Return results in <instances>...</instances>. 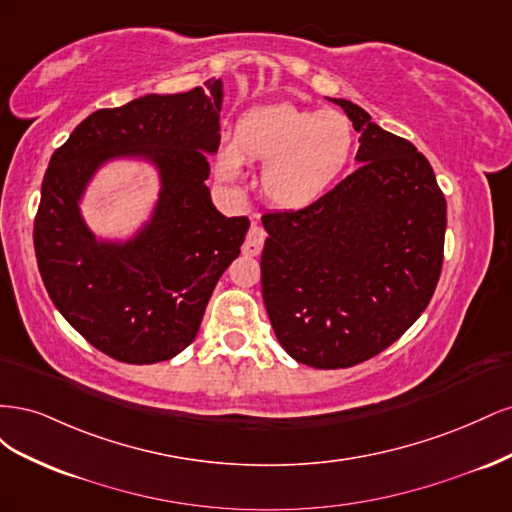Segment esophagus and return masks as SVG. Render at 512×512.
Returning a JSON list of instances; mask_svg holds the SVG:
<instances>
[{
    "label": "esophagus",
    "instance_id": "1",
    "mask_svg": "<svg viewBox=\"0 0 512 512\" xmlns=\"http://www.w3.org/2000/svg\"><path fill=\"white\" fill-rule=\"evenodd\" d=\"M262 243H265V230H262L258 224H252L250 232H247L245 243H243V252L250 256H258L262 250Z\"/></svg>",
    "mask_w": 512,
    "mask_h": 512
}]
</instances>
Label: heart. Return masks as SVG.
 <instances>
[{
  "label": "heart",
  "instance_id": "b5f03b06",
  "mask_svg": "<svg viewBox=\"0 0 512 512\" xmlns=\"http://www.w3.org/2000/svg\"><path fill=\"white\" fill-rule=\"evenodd\" d=\"M354 145L350 119L339 111L262 104L245 111L232 143L218 156L222 181L243 179V162L262 164L260 190L280 209H305L331 188Z\"/></svg>",
  "mask_w": 512,
  "mask_h": 512
}]
</instances>
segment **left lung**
<instances>
[{
    "mask_svg": "<svg viewBox=\"0 0 512 512\" xmlns=\"http://www.w3.org/2000/svg\"><path fill=\"white\" fill-rule=\"evenodd\" d=\"M359 132V168L299 211L262 215V299L294 361L363 363L425 312L436 290L446 200L423 153L359 104L329 98Z\"/></svg>",
    "mask_w": 512,
    "mask_h": 512,
    "instance_id": "left-lung-1",
    "label": "left lung"
}]
</instances>
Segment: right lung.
Segmentation results:
<instances>
[{
  "instance_id": "right-lung-1",
  "label": "right lung",
  "mask_w": 512,
  "mask_h": 512,
  "mask_svg": "<svg viewBox=\"0 0 512 512\" xmlns=\"http://www.w3.org/2000/svg\"><path fill=\"white\" fill-rule=\"evenodd\" d=\"M222 102V79H209L185 94L100 108L44 173L34 247L46 292L91 346L121 363H160L188 348L241 252L250 220L215 209L205 183ZM119 161L149 165L159 192L145 221L104 238L86 224L82 203L101 170Z\"/></svg>"
}]
</instances>
